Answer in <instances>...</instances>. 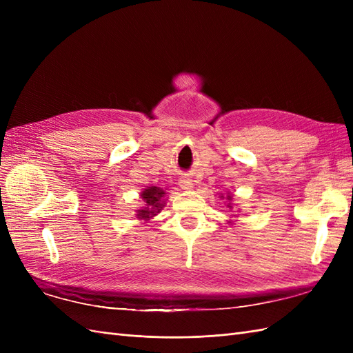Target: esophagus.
<instances>
[{
    "mask_svg": "<svg viewBox=\"0 0 353 353\" xmlns=\"http://www.w3.org/2000/svg\"><path fill=\"white\" fill-rule=\"evenodd\" d=\"M179 187L183 190H191V188H193V181L188 179V178H181L179 179Z\"/></svg>",
    "mask_w": 353,
    "mask_h": 353,
    "instance_id": "34e87169",
    "label": "esophagus"
}]
</instances>
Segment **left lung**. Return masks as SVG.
Listing matches in <instances>:
<instances>
[{
	"instance_id": "8db88e82",
	"label": "left lung",
	"mask_w": 353,
	"mask_h": 353,
	"mask_svg": "<svg viewBox=\"0 0 353 353\" xmlns=\"http://www.w3.org/2000/svg\"><path fill=\"white\" fill-rule=\"evenodd\" d=\"M227 199H228V200H231V196H228V197H227ZM228 208H230V209H231V208H232V206H231V203H230V205H228Z\"/></svg>"
}]
</instances>
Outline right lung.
<instances>
[{
    "mask_svg": "<svg viewBox=\"0 0 353 353\" xmlns=\"http://www.w3.org/2000/svg\"><path fill=\"white\" fill-rule=\"evenodd\" d=\"M163 196H165V191L162 188L147 187L141 193V197L145 203V206L140 210H137V218L141 221H148L150 218L156 216L157 213L165 206V203L162 200Z\"/></svg>",
    "mask_w": 353,
    "mask_h": 353,
    "instance_id": "obj_1",
    "label": "right lung"
}]
</instances>
